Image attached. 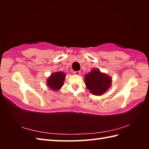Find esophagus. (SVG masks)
I'll return each mask as SVG.
<instances>
[{"label": "esophagus", "mask_w": 149, "mask_h": 149, "mask_svg": "<svg viewBox=\"0 0 149 149\" xmlns=\"http://www.w3.org/2000/svg\"><path fill=\"white\" fill-rule=\"evenodd\" d=\"M74 74H75V75H80V72L79 71H77V72H74Z\"/></svg>", "instance_id": "obj_1"}]
</instances>
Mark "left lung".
Listing matches in <instances>:
<instances>
[{"label": "left lung", "instance_id": "1", "mask_svg": "<svg viewBox=\"0 0 149 149\" xmlns=\"http://www.w3.org/2000/svg\"><path fill=\"white\" fill-rule=\"evenodd\" d=\"M112 79L107 74L97 69H93L85 77V85L90 92L95 95H102L111 86Z\"/></svg>", "mask_w": 149, "mask_h": 149}]
</instances>
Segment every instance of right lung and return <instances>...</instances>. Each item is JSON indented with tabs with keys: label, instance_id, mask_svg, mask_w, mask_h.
Returning <instances> with one entry per match:
<instances>
[{
	"label": "right lung",
	"instance_id": "right-lung-1",
	"mask_svg": "<svg viewBox=\"0 0 149 149\" xmlns=\"http://www.w3.org/2000/svg\"><path fill=\"white\" fill-rule=\"evenodd\" d=\"M65 75L62 72L53 73L47 80V86L52 91H58L64 85Z\"/></svg>",
	"mask_w": 149,
	"mask_h": 149
}]
</instances>
